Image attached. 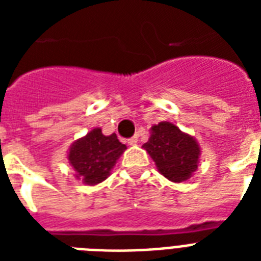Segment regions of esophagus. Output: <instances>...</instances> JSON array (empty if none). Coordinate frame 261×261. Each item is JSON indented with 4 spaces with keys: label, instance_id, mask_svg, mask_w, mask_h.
Segmentation results:
<instances>
[{
    "label": "esophagus",
    "instance_id": "34e87169",
    "mask_svg": "<svg viewBox=\"0 0 261 261\" xmlns=\"http://www.w3.org/2000/svg\"><path fill=\"white\" fill-rule=\"evenodd\" d=\"M127 143H128L130 146H135V145L138 143V137H137V135H134L133 138H130L128 141H127Z\"/></svg>",
    "mask_w": 261,
    "mask_h": 261
}]
</instances>
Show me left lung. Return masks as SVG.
I'll return each mask as SVG.
<instances>
[{
    "instance_id": "1",
    "label": "left lung",
    "mask_w": 261,
    "mask_h": 261,
    "mask_svg": "<svg viewBox=\"0 0 261 261\" xmlns=\"http://www.w3.org/2000/svg\"><path fill=\"white\" fill-rule=\"evenodd\" d=\"M142 147L149 153L164 177L173 182L188 181L198 169L200 146L192 135L171 122L150 128V138Z\"/></svg>"
}]
</instances>
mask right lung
<instances>
[{
  "mask_svg": "<svg viewBox=\"0 0 261 261\" xmlns=\"http://www.w3.org/2000/svg\"><path fill=\"white\" fill-rule=\"evenodd\" d=\"M126 149L115 133L104 135L101 128L96 127L73 142L67 151V160L75 171V177L87 186H96L110 176Z\"/></svg>",
  "mask_w": 261,
  "mask_h": 261,
  "instance_id": "obj_1",
  "label": "right lung"
}]
</instances>
